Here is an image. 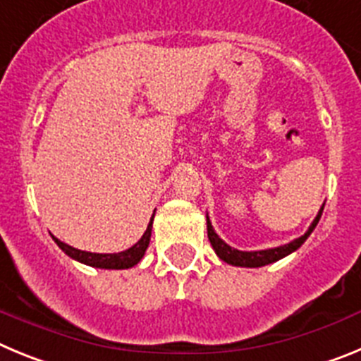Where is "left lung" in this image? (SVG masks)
<instances>
[{
	"label": "left lung",
	"mask_w": 361,
	"mask_h": 361,
	"mask_svg": "<svg viewBox=\"0 0 361 361\" xmlns=\"http://www.w3.org/2000/svg\"><path fill=\"white\" fill-rule=\"evenodd\" d=\"M322 212H324V204H322V208H320V212H318V215L314 216V220H312V224L309 226V229L304 233V235H302V237L295 238V240L289 242V244L279 245V247H271V250H262V251L235 250V247H231V245L226 244V242L222 240L219 235H216L215 229H213V226H212V222H209V216L206 215V220H208V238H209V242H212L213 250H215L216 257H219L220 260H224V262L231 264V266L262 267V266H267V264L276 262V260H280V258L288 257V255H291L293 251L298 250L300 245L307 240V237L312 233V229L317 228L318 220H320V216H322Z\"/></svg>",
	"instance_id": "8db88e82"
}]
</instances>
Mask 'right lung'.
I'll use <instances>...</instances> for the list:
<instances>
[{
  "instance_id": "obj_1",
  "label": "right lung",
  "mask_w": 361,
  "mask_h": 361,
  "mask_svg": "<svg viewBox=\"0 0 361 361\" xmlns=\"http://www.w3.org/2000/svg\"><path fill=\"white\" fill-rule=\"evenodd\" d=\"M152 224L153 216L152 220H149L148 228H146L141 240L137 242V244H133L132 247H128L126 251H121V253H90V251L75 250V247L65 244V242H61L56 237L52 238L70 258H73V260H78V262L81 264H86V266L101 267V269H128V267H133L135 264L141 262V258L145 257L146 250H148L149 237H152Z\"/></svg>"
}]
</instances>
